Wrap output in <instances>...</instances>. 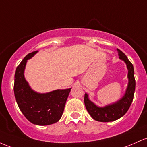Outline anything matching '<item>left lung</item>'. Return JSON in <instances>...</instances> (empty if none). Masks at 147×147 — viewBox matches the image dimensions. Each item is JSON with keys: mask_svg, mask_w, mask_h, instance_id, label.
<instances>
[{"mask_svg": "<svg viewBox=\"0 0 147 147\" xmlns=\"http://www.w3.org/2000/svg\"><path fill=\"white\" fill-rule=\"evenodd\" d=\"M117 51H118L119 58L125 63L128 70V87L121 99L115 103L106 105L103 107L96 106L88 99L87 93H85L84 104L87 111L92 118L98 121L109 122L120 119L127 112L133 102L135 90V80L134 77L133 65L124 53L119 49H117Z\"/></svg>", "mask_w": 147, "mask_h": 147, "instance_id": "obj_1", "label": "left lung"}]
</instances>
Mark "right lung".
<instances>
[{"label": "right lung", "instance_id": "add662e5", "mask_svg": "<svg viewBox=\"0 0 147 147\" xmlns=\"http://www.w3.org/2000/svg\"><path fill=\"white\" fill-rule=\"evenodd\" d=\"M38 51L26 56L17 66L14 75V92L17 105L26 118L35 125H47L60 120L71 88L47 93H38L31 89L24 77V72L27 60Z\"/></svg>", "mask_w": 147, "mask_h": 147}]
</instances>
